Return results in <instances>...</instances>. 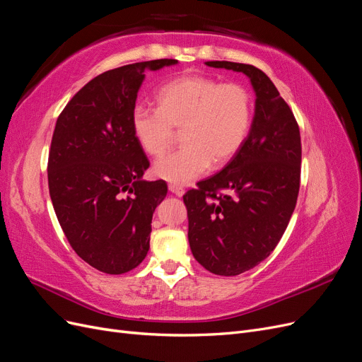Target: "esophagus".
Returning <instances> with one entry per match:
<instances>
[{"mask_svg": "<svg viewBox=\"0 0 362 362\" xmlns=\"http://www.w3.org/2000/svg\"><path fill=\"white\" fill-rule=\"evenodd\" d=\"M169 192L173 193L175 196H178V198H181V196L184 194V189L181 187V185H177V184H169Z\"/></svg>", "mask_w": 362, "mask_h": 362, "instance_id": "esophagus-1", "label": "esophagus"}]
</instances>
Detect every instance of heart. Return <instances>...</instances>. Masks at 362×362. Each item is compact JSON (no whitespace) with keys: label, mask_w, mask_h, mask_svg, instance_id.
Returning <instances> with one entry per match:
<instances>
[{"label":"heart","mask_w":362,"mask_h":362,"mask_svg":"<svg viewBox=\"0 0 362 362\" xmlns=\"http://www.w3.org/2000/svg\"><path fill=\"white\" fill-rule=\"evenodd\" d=\"M157 110L136 107L131 129L140 148L161 156L181 129L178 151L160 158L154 173L172 184H187L231 160L249 133L250 96L238 84H221L199 75H185L164 84L156 95Z\"/></svg>","instance_id":"heart-1"}]
</instances>
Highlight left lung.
I'll use <instances>...</instances> for the list:
<instances>
[{"mask_svg":"<svg viewBox=\"0 0 362 362\" xmlns=\"http://www.w3.org/2000/svg\"><path fill=\"white\" fill-rule=\"evenodd\" d=\"M205 64L245 74L255 92L254 119L242 148L182 198L196 261L214 275L235 276L266 259L286 233L300 185V133L264 72L234 62Z\"/></svg>","mask_w":362,"mask_h":362,"instance_id":"8db88e82","label":"left lung"}]
</instances>
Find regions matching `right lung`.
<instances>
[{
  "label": "right lung",
  "instance_id": "obj_1",
  "mask_svg": "<svg viewBox=\"0 0 362 362\" xmlns=\"http://www.w3.org/2000/svg\"><path fill=\"white\" fill-rule=\"evenodd\" d=\"M177 63L140 62L95 76L54 129L48 158L54 211L76 255L108 275L145 259L152 214L168 194L163 180H141L149 161L131 129V113L145 71Z\"/></svg>",
  "mask_w": 362,
  "mask_h": 362
}]
</instances>
